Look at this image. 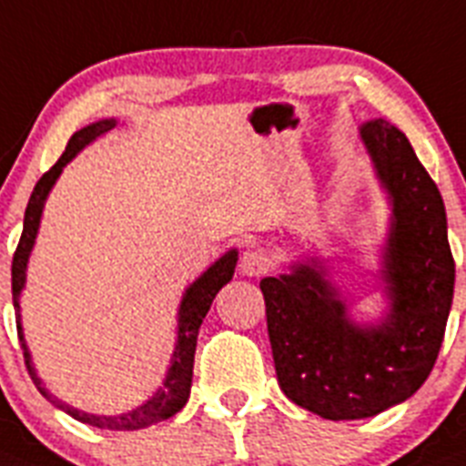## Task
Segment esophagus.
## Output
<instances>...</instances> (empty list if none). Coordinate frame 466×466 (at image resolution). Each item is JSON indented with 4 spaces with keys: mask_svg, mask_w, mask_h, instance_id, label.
Returning <instances> with one entry per match:
<instances>
[{
    "mask_svg": "<svg viewBox=\"0 0 466 466\" xmlns=\"http://www.w3.org/2000/svg\"><path fill=\"white\" fill-rule=\"evenodd\" d=\"M269 267H272V260H269V256L260 248L246 250L244 258H241V272H244L246 277H262V274L269 272Z\"/></svg>",
    "mask_w": 466,
    "mask_h": 466,
    "instance_id": "34e87169",
    "label": "esophagus"
}]
</instances>
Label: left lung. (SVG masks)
<instances>
[{"label": "left lung", "mask_w": 466, "mask_h": 466, "mask_svg": "<svg viewBox=\"0 0 466 466\" xmlns=\"http://www.w3.org/2000/svg\"><path fill=\"white\" fill-rule=\"evenodd\" d=\"M361 140L391 204L380 269L387 314L366 326L351 321L319 258L260 281L279 387L326 420L373 418L422 387L455 289L446 206L408 137L373 119L361 127Z\"/></svg>", "instance_id": "left-lung-1"}]
</instances>
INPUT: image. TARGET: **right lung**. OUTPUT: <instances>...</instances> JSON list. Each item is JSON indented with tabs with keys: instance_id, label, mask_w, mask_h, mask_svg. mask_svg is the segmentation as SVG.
I'll return each mask as SVG.
<instances>
[{
	"instance_id": "obj_1",
	"label": "right lung",
	"mask_w": 466,
	"mask_h": 466,
	"mask_svg": "<svg viewBox=\"0 0 466 466\" xmlns=\"http://www.w3.org/2000/svg\"><path fill=\"white\" fill-rule=\"evenodd\" d=\"M116 127V119H100L96 124H88L82 131H76L70 137V143L65 147L63 157L56 161L42 177L39 183L32 189V197L27 201L25 208V220H23V234H20L18 248L14 253V265H11V290H14V307H15V323H18V338L20 347H23V356H25L27 373H30L32 382L39 390V394L44 399L54 403L56 408L65 410L67 415H72L75 420L84 424H91V427L98 429H112V431H133V429H145L149 424L164 422V420L173 418L180 408L187 403L189 399V387H192V368H194V351H197V335H199V326L206 319L210 309V302L218 295V290L234 277V267H237L238 253L237 248L228 250L220 260H216L213 265L201 274L197 281L185 290L183 302H180V309H177V342L176 351L171 356V366H168V373H166L164 382L157 390V394L152 399L143 403V406L133 408L128 412H121V415H93V412H84L79 408L70 406V403L56 399L51 391L44 387L42 378L35 373V366H32L30 351L25 345V335H23V326H20V293H23V286H25V272H27V260H30L32 246H35V238L39 232V222H42V210L44 201H46L48 192L56 185L58 176L63 173V168L70 164L76 157V152H82L88 143H93L96 137L105 136L107 131Z\"/></svg>"
}]
</instances>
